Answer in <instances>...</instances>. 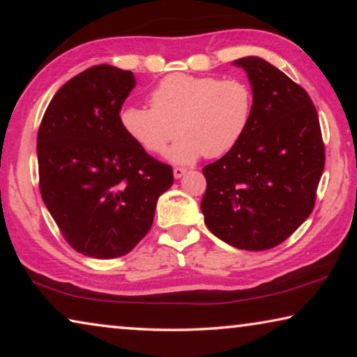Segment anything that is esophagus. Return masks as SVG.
I'll use <instances>...</instances> for the list:
<instances>
[{
	"mask_svg": "<svg viewBox=\"0 0 357 357\" xmlns=\"http://www.w3.org/2000/svg\"><path fill=\"white\" fill-rule=\"evenodd\" d=\"M185 172H187V168H184V167H174L173 174H174V178L179 179L181 176H183V174H184Z\"/></svg>",
	"mask_w": 357,
	"mask_h": 357,
	"instance_id": "34e87169",
	"label": "esophagus"
}]
</instances>
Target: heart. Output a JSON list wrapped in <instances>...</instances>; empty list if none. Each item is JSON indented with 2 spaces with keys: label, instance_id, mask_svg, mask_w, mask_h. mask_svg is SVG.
<instances>
[{
  "label": "heart",
  "instance_id": "obj_1",
  "mask_svg": "<svg viewBox=\"0 0 357 357\" xmlns=\"http://www.w3.org/2000/svg\"><path fill=\"white\" fill-rule=\"evenodd\" d=\"M151 107L128 104L119 110L124 134L151 154L192 164L203 154L220 157L243 140L253 116V94L239 78L172 74L149 94Z\"/></svg>",
  "mask_w": 357,
  "mask_h": 357
}]
</instances>
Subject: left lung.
Masks as SVG:
<instances>
[{"instance_id":"left-lung-1","label":"left lung","mask_w":357,"mask_h":357,"mask_svg":"<svg viewBox=\"0 0 357 357\" xmlns=\"http://www.w3.org/2000/svg\"><path fill=\"white\" fill-rule=\"evenodd\" d=\"M233 64L249 77L253 116L243 140L203 168L202 213L227 244L268 250L291 236L313 211L324 143L304 88L261 58Z\"/></svg>"}]
</instances>
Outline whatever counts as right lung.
Wrapping results in <instances>:
<instances>
[{"label": "right lung", "instance_id": "obj_1", "mask_svg": "<svg viewBox=\"0 0 357 357\" xmlns=\"http://www.w3.org/2000/svg\"><path fill=\"white\" fill-rule=\"evenodd\" d=\"M130 70L93 66L58 89L38 132L39 189L68 244L84 257L129 253L146 236L173 168L124 134Z\"/></svg>", "mask_w": 357, "mask_h": 357}]
</instances>
